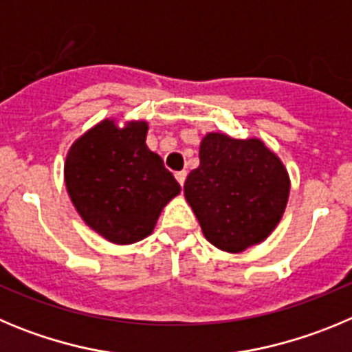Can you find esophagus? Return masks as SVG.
<instances>
[{"label":"esophagus","instance_id":"obj_1","mask_svg":"<svg viewBox=\"0 0 352 352\" xmlns=\"http://www.w3.org/2000/svg\"><path fill=\"white\" fill-rule=\"evenodd\" d=\"M176 179H178L179 185H185V179H186V170H179V173H176Z\"/></svg>","mask_w":352,"mask_h":352}]
</instances>
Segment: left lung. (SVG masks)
<instances>
[{"mask_svg": "<svg viewBox=\"0 0 352 352\" xmlns=\"http://www.w3.org/2000/svg\"><path fill=\"white\" fill-rule=\"evenodd\" d=\"M199 159L183 190L206 239L228 253L265 241L288 204L289 178L279 157L256 138L209 132Z\"/></svg>", "mask_w": 352, "mask_h": 352, "instance_id": "left-lung-1", "label": "left lung"}]
</instances>
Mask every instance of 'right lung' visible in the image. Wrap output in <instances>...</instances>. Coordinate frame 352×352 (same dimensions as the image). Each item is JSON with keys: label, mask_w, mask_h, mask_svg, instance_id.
<instances>
[{"label": "right lung", "mask_w": 352, "mask_h": 352, "mask_svg": "<svg viewBox=\"0 0 352 352\" xmlns=\"http://www.w3.org/2000/svg\"><path fill=\"white\" fill-rule=\"evenodd\" d=\"M146 122H99L73 143L64 164L71 202L92 230L115 244L153 232L164 206L182 188L146 146Z\"/></svg>", "instance_id": "add662e5"}]
</instances>
